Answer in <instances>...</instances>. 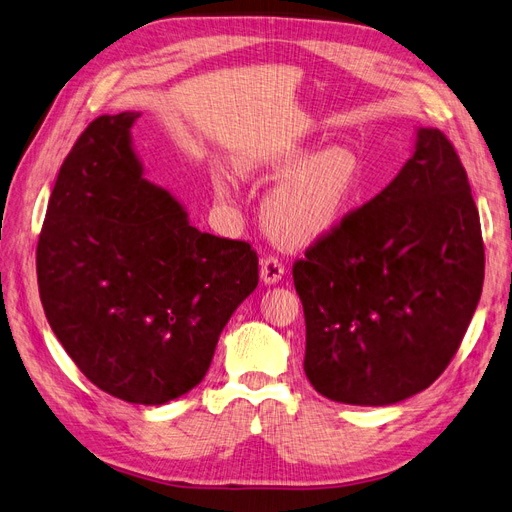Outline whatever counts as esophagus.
<instances>
[{
  "mask_svg": "<svg viewBox=\"0 0 512 512\" xmlns=\"http://www.w3.org/2000/svg\"><path fill=\"white\" fill-rule=\"evenodd\" d=\"M260 277L265 284H275L284 277V262L277 256H269L260 262Z\"/></svg>",
  "mask_w": 512,
  "mask_h": 512,
  "instance_id": "esophagus-1",
  "label": "esophagus"
}]
</instances>
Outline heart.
<instances>
[{
  "mask_svg": "<svg viewBox=\"0 0 512 512\" xmlns=\"http://www.w3.org/2000/svg\"><path fill=\"white\" fill-rule=\"evenodd\" d=\"M307 153L286 147L269 162L275 170L297 166ZM363 166L350 149H324L303 162L271 192L265 222L288 243L314 241L331 232L350 211L361 190Z\"/></svg>",
  "mask_w": 512,
  "mask_h": 512,
  "instance_id": "heart-1",
  "label": "heart"
}]
</instances>
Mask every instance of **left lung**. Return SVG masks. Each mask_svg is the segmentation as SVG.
I'll list each match as a JSON object with an SVG mask.
<instances>
[{"label":"left lung","mask_w":512,"mask_h":512,"mask_svg":"<svg viewBox=\"0 0 512 512\" xmlns=\"http://www.w3.org/2000/svg\"><path fill=\"white\" fill-rule=\"evenodd\" d=\"M305 314V376L352 406H389L453 361L485 280L468 173L444 132L421 128L414 156L367 205L292 265Z\"/></svg>","instance_id":"1"}]
</instances>
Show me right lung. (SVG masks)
Instances as JSON below:
<instances>
[{
    "label": "right lung",
    "instance_id": "add662e5",
    "mask_svg": "<svg viewBox=\"0 0 512 512\" xmlns=\"http://www.w3.org/2000/svg\"><path fill=\"white\" fill-rule=\"evenodd\" d=\"M141 117H96L59 168L36 250L40 301L98 389L160 406L205 378L232 312L258 286L247 241L190 226L143 179L130 145Z\"/></svg>",
    "mask_w": 512,
    "mask_h": 512
}]
</instances>
